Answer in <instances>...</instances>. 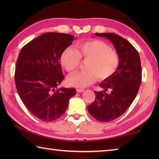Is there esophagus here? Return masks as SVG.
Here are the masks:
<instances>
[{
    "label": "esophagus",
    "mask_w": 159,
    "mask_h": 159,
    "mask_svg": "<svg viewBox=\"0 0 159 159\" xmlns=\"http://www.w3.org/2000/svg\"><path fill=\"white\" fill-rule=\"evenodd\" d=\"M84 89H80V88H78V89H76V92H77V93H81V92H84Z\"/></svg>",
    "instance_id": "34e87169"
}]
</instances>
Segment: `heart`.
Masks as SVG:
<instances>
[{"label": "heart", "mask_w": 159, "mask_h": 159, "mask_svg": "<svg viewBox=\"0 0 159 159\" xmlns=\"http://www.w3.org/2000/svg\"><path fill=\"white\" fill-rule=\"evenodd\" d=\"M81 60L86 61L87 70L75 73L67 79L70 85L85 87L96 81L112 76L120 64V57L108 43L99 39H89L77 43L76 50L67 48L61 56V64L67 72L73 73Z\"/></svg>", "instance_id": "obj_1"}]
</instances>
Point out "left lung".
I'll use <instances>...</instances> for the list:
<instances>
[{"label": "left lung", "mask_w": 159, "mask_h": 159, "mask_svg": "<svg viewBox=\"0 0 159 159\" xmlns=\"http://www.w3.org/2000/svg\"><path fill=\"white\" fill-rule=\"evenodd\" d=\"M112 42L120 64L116 72L99 86L104 92H94L96 99L88 107V111L97 120L107 122L124 114L135 98L141 83V66L137 50L121 36L113 33H96ZM110 89L111 92H106Z\"/></svg>", "instance_id": "obj_1"}]
</instances>
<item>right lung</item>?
<instances>
[{
	"label": "right lung",
	"mask_w": 159,
	"mask_h": 159,
	"mask_svg": "<svg viewBox=\"0 0 159 159\" xmlns=\"http://www.w3.org/2000/svg\"><path fill=\"white\" fill-rule=\"evenodd\" d=\"M73 35L46 33L23 46L15 70L18 95L30 113L43 121H52L66 112L74 88L57 89L64 79L60 60L72 44Z\"/></svg>",
	"instance_id": "right-lung-1"
}]
</instances>
